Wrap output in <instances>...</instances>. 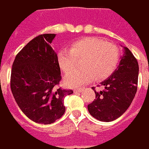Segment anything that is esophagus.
Wrapping results in <instances>:
<instances>
[{"label": "esophagus", "instance_id": "obj_1", "mask_svg": "<svg viewBox=\"0 0 149 149\" xmlns=\"http://www.w3.org/2000/svg\"><path fill=\"white\" fill-rule=\"evenodd\" d=\"M81 91H82V88H75L74 93H80Z\"/></svg>", "mask_w": 149, "mask_h": 149}]
</instances>
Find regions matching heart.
<instances>
[{
    "instance_id": "obj_1",
    "label": "heart",
    "mask_w": 149,
    "mask_h": 149,
    "mask_svg": "<svg viewBox=\"0 0 149 149\" xmlns=\"http://www.w3.org/2000/svg\"><path fill=\"white\" fill-rule=\"evenodd\" d=\"M56 56L60 67L66 73L73 69L76 58H82L81 68L65 77L68 86L76 87L89 82L94 77L96 80H102L112 74L118 63L119 51L112 43L96 37H85L72 43L70 49L59 50Z\"/></svg>"
}]
</instances>
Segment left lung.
<instances>
[{
	"mask_svg": "<svg viewBox=\"0 0 149 149\" xmlns=\"http://www.w3.org/2000/svg\"><path fill=\"white\" fill-rule=\"evenodd\" d=\"M123 48L118 67L109 77L100 83L104 89L94 91L96 99L88 105L89 113L100 121H112L123 115L137 90L138 62L127 47Z\"/></svg>",
	"mask_w": 149,
	"mask_h": 149,
	"instance_id": "obj_1",
	"label": "left lung"
}]
</instances>
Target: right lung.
Instances as JSON below:
<instances>
[{"label": "right lung", "mask_w": 149, "mask_h": 149, "mask_svg": "<svg viewBox=\"0 0 149 149\" xmlns=\"http://www.w3.org/2000/svg\"><path fill=\"white\" fill-rule=\"evenodd\" d=\"M56 34L39 35L16 56L10 86L16 102L31 120L49 125L64 115V99L72 90L57 88L61 68L51 43Z\"/></svg>", "instance_id": "obj_1"}]
</instances>
